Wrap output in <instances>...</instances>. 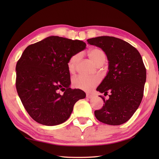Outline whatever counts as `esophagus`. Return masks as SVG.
Listing matches in <instances>:
<instances>
[{
  "label": "esophagus",
  "mask_w": 159,
  "mask_h": 159,
  "mask_svg": "<svg viewBox=\"0 0 159 159\" xmlns=\"http://www.w3.org/2000/svg\"><path fill=\"white\" fill-rule=\"evenodd\" d=\"M86 97L87 98H93V95H92V94H90V93H87Z\"/></svg>",
  "instance_id": "obj_1"
}]
</instances>
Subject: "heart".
<instances>
[{
  "label": "heart",
  "mask_w": 159,
  "mask_h": 159,
  "mask_svg": "<svg viewBox=\"0 0 159 159\" xmlns=\"http://www.w3.org/2000/svg\"><path fill=\"white\" fill-rule=\"evenodd\" d=\"M89 57L93 63L97 66H102L106 61V54L102 49L93 48L89 50ZM80 54H76L69 59L67 62V67L70 72H72L76 67V64L80 59ZM100 82L99 78L98 77H85L83 76H78L73 78L72 85L77 89H80L89 92L93 89Z\"/></svg>",
  "instance_id": "b5f03b06"
}]
</instances>
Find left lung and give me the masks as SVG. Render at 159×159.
Masks as SVG:
<instances>
[{
	"mask_svg": "<svg viewBox=\"0 0 159 159\" xmlns=\"http://www.w3.org/2000/svg\"><path fill=\"white\" fill-rule=\"evenodd\" d=\"M91 45L102 48L109 60V72L96 89L109 98L102 109L94 111L104 124H122L130 120L139 107L143 96L146 69L139 51L124 40L110 36L88 39Z\"/></svg>",
	"mask_w": 159,
	"mask_h": 159,
	"instance_id": "obj_1",
	"label": "left lung"
}]
</instances>
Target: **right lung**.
Returning a JSON list of instances; mask_svg holds the SVG:
<instances>
[{"instance_id": "obj_1", "label": "right lung", "mask_w": 159, "mask_h": 159, "mask_svg": "<svg viewBox=\"0 0 159 159\" xmlns=\"http://www.w3.org/2000/svg\"><path fill=\"white\" fill-rule=\"evenodd\" d=\"M86 48L83 41L50 36L29 45L16 64V87L24 107L46 126L63 123L85 93L71 89L67 62ZM61 90L64 93H60Z\"/></svg>"}]
</instances>
